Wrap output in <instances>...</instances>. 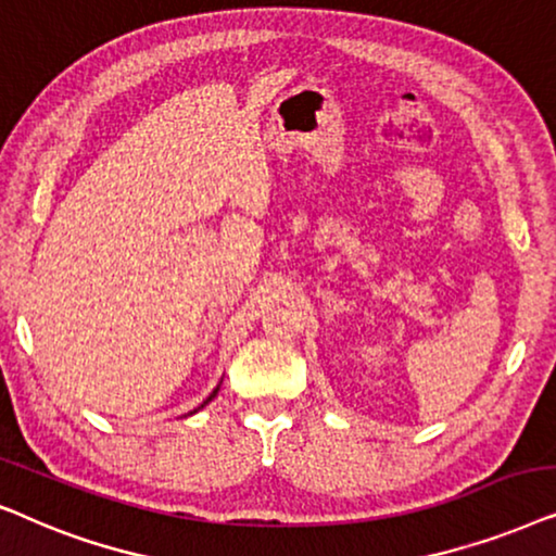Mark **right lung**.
<instances>
[{"label":"right lung","mask_w":556,"mask_h":556,"mask_svg":"<svg viewBox=\"0 0 556 556\" xmlns=\"http://www.w3.org/2000/svg\"><path fill=\"white\" fill-rule=\"evenodd\" d=\"M218 389H220V383H218V387H216V389H213V391H211V396H208V399H205V402H203L201 406H198V409H203V406H205V404H208V402H213V399H216V394H218ZM198 409H192L190 414H195Z\"/></svg>","instance_id":"obj_1"}]
</instances>
